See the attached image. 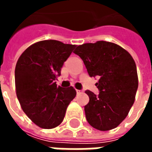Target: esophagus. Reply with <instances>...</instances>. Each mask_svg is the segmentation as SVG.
<instances>
[{
	"instance_id": "34e87169",
	"label": "esophagus",
	"mask_w": 152,
	"mask_h": 152,
	"mask_svg": "<svg viewBox=\"0 0 152 152\" xmlns=\"http://www.w3.org/2000/svg\"><path fill=\"white\" fill-rule=\"evenodd\" d=\"M83 91L82 90H80V89H76V93H77V94H81Z\"/></svg>"
}]
</instances>
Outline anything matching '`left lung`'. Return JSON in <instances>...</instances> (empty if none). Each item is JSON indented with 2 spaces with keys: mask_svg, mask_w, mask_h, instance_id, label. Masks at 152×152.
Returning a JSON list of instances; mask_svg holds the SVG:
<instances>
[{
  "mask_svg": "<svg viewBox=\"0 0 152 152\" xmlns=\"http://www.w3.org/2000/svg\"><path fill=\"white\" fill-rule=\"evenodd\" d=\"M74 53L83 60L90 77H99V95L86 90L89 102L86 117L96 129H115L124 121L134 104L138 86L136 64L127 51L107 41L86 43Z\"/></svg>",
  "mask_w": 152,
  "mask_h": 152,
  "instance_id": "obj_1",
  "label": "left lung"
}]
</instances>
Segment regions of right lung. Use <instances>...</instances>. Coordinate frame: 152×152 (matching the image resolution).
I'll list each match as a JSON object with an SVG mask.
<instances>
[{"label": "right lung", "instance_id": "right-lung-1", "mask_svg": "<svg viewBox=\"0 0 152 152\" xmlns=\"http://www.w3.org/2000/svg\"><path fill=\"white\" fill-rule=\"evenodd\" d=\"M76 47L58 40H41L28 47L18 58L15 72L17 97L23 111L39 127L59 125L76 97L73 87L63 88L55 82Z\"/></svg>", "mask_w": 152, "mask_h": 152}]
</instances>
